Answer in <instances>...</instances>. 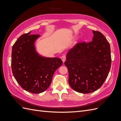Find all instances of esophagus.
<instances>
[{
    "label": "esophagus",
    "instance_id": "34e87169",
    "mask_svg": "<svg viewBox=\"0 0 121 121\" xmlns=\"http://www.w3.org/2000/svg\"><path fill=\"white\" fill-rule=\"evenodd\" d=\"M61 59L62 60H63V61L64 62H64L65 60H66V56H65V55H63V56L61 57Z\"/></svg>",
    "mask_w": 121,
    "mask_h": 121
}]
</instances>
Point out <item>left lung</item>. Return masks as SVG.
Wrapping results in <instances>:
<instances>
[{
	"label": "left lung",
	"mask_w": 121,
	"mask_h": 121,
	"mask_svg": "<svg viewBox=\"0 0 121 121\" xmlns=\"http://www.w3.org/2000/svg\"><path fill=\"white\" fill-rule=\"evenodd\" d=\"M92 41L78 43L69 51L65 62L69 83L77 92L89 93L101 87L111 67V47L104 36L93 30Z\"/></svg>",
	"instance_id": "obj_1"
}]
</instances>
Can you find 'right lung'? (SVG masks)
Returning a JSON list of instances; mask_svg holds the SVG:
<instances>
[{
  "mask_svg": "<svg viewBox=\"0 0 121 121\" xmlns=\"http://www.w3.org/2000/svg\"><path fill=\"white\" fill-rule=\"evenodd\" d=\"M31 32L21 35L12 47V69L17 82L25 90L38 94L50 86L56 69L63 64L57 57H43L34 45L39 35Z\"/></svg>",
  "mask_w": 121,
  "mask_h": 121,
  "instance_id": "right-lung-1",
  "label": "right lung"
}]
</instances>
